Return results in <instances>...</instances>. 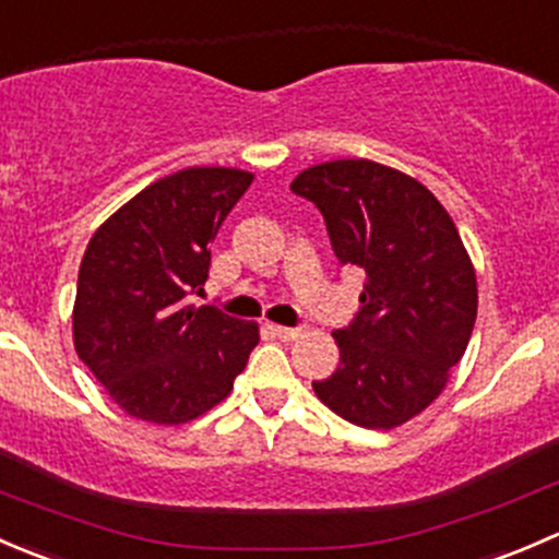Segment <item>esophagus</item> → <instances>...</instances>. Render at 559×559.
<instances>
[{"label":"esophagus","mask_w":559,"mask_h":559,"mask_svg":"<svg viewBox=\"0 0 559 559\" xmlns=\"http://www.w3.org/2000/svg\"><path fill=\"white\" fill-rule=\"evenodd\" d=\"M273 332L281 337V341H295V337L302 335L300 326H281V324H275Z\"/></svg>","instance_id":"34e87169"}]
</instances>
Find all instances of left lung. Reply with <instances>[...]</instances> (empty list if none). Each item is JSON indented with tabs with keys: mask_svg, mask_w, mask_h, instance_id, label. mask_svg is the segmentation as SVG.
<instances>
[{
	"mask_svg": "<svg viewBox=\"0 0 559 559\" xmlns=\"http://www.w3.org/2000/svg\"><path fill=\"white\" fill-rule=\"evenodd\" d=\"M292 191L321 211L337 262L365 273L357 316L332 332L341 365L313 381L316 397L368 430L414 419L476 324V273L452 216L419 180L368 159L308 167Z\"/></svg>",
	"mask_w": 559,
	"mask_h": 559,
	"instance_id": "obj_1",
	"label": "left lung"
}]
</instances>
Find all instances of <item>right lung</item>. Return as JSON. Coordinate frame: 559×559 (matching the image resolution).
<instances>
[{
	"label": "right lung",
	"mask_w": 559,
	"mask_h": 559,
	"mask_svg": "<svg viewBox=\"0 0 559 559\" xmlns=\"http://www.w3.org/2000/svg\"><path fill=\"white\" fill-rule=\"evenodd\" d=\"M253 175L189 167L118 207L88 240L78 273L75 352L138 419L183 425L222 403L259 343L253 321L191 306L211 240Z\"/></svg>",
	"instance_id": "1"
}]
</instances>
